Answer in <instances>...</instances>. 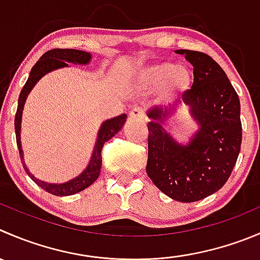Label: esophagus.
Returning a JSON list of instances; mask_svg holds the SVG:
<instances>
[{
	"label": "esophagus",
	"instance_id": "esophagus-1",
	"mask_svg": "<svg viewBox=\"0 0 260 260\" xmlns=\"http://www.w3.org/2000/svg\"><path fill=\"white\" fill-rule=\"evenodd\" d=\"M143 117H145V113H143V110L138 107L133 108L129 112L131 119H143Z\"/></svg>",
	"mask_w": 260,
	"mask_h": 260
}]
</instances>
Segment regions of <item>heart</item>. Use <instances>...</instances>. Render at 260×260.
<instances>
[{
    "mask_svg": "<svg viewBox=\"0 0 260 260\" xmlns=\"http://www.w3.org/2000/svg\"><path fill=\"white\" fill-rule=\"evenodd\" d=\"M143 84L150 89H158L161 96L171 99L188 91L193 75L186 66L171 62H157L141 71Z\"/></svg>",
    "mask_w": 260,
    "mask_h": 260,
    "instance_id": "obj_1",
    "label": "heart"
}]
</instances>
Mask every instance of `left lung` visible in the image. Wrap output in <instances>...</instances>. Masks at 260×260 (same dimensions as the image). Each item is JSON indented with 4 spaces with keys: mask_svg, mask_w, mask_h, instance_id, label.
I'll return each mask as SVG.
<instances>
[{
    "mask_svg": "<svg viewBox=\"0 0 260 260\" xmlns=\"http://www.w3.org/2000/svg\"><path fill=\"white\" fill-rule=\"evenodd\" d=\"M193 66V85L181 100L148 110L146 171L162 193L179 202L208 197L230 178L240 152V100L225 71L208 54L178 49ZM183 102L191 108L200 131L189 145L176 144L160 125Z\"/></svg>",
    "mask_w": 260,
    "mask_h": 260,
    "instance_id": "1",
    "label": "left lung"
}]
</instances>
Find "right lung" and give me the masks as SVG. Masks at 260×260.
I'll list each match as a JSON object with an SVG mask.
<instances>
[{"label":"right lung","mask_w":260,"mask_h":260,"mask_svg":"<svg viewBox=\"0 0 260 260\" xmlns=\"http://www.w3.org/2000/svg\"><path fill=\"white\" fill-rule=\"evenodd\" d=\"M91 59V54L84 50H77V49H60V48H55V49H50L48 52H45L44 54L40 57V59L38 60L34 64V67L31 69L29 75V79H27L26 84L22 87L21 92H20L19 96V103H17V110L16 115H15V133H16V143L17 148H19L20 158H21L22 166H24L25 171L27 173V175L40 186V188L44 189L45 191L50 194H54V196H71V194L79 193V191L84 190L85 188L91 185L98 178H99L100 169H102V148L104 146V143L107 141H109L110 138L114 135H117L120 131V128L124 124L125 119H127V115L120 114L118 117L113 118V119L107 120L102 124L99 131V135H98V141L96 145H95L94 152H92L91 160L90 164L87 165L86 170L82 171L81 175H79L77 178L72 179V180L67 181V183L63 184H48L45 181L39 180V179L35 178L32 174H30V171L27 170V168L25 166L24 157H22V150H21V142H20V128H21V115H22V109H24L25 100H26L27 94L30 92V90L34 87V85L44 76L48 72L53 71L55 69H60V67H67L69 63H77V64H86Z\"/></svg>","instance_id":"1"}]
</instances>
